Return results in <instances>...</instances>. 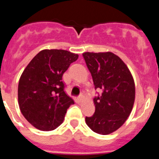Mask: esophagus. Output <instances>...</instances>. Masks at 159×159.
<instances>
[{"instance_id":"obj_1","label":"esophagus","mask_w":159,"mask_h":159,"mask_svg":"<svg viewBox=\"0 0 159 159\" xmlns=\"http://www.w3.org/2000/svg\"><path fill=\"white\" fill-rule=\"evenodd\" d=\"M83 99H84V96H83V95H80V96L78 97V98H77V100H78V102H80L81 101L83 100Z\"/></svg>"}]
</instances>
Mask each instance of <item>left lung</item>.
Listing matches in <instances>:
<instances>
[{"mask_svg": "<svg viewBox=\"0 0 159 159\" xmlns=\"http://www.w3.org/2000/svg\"><path fill=\"white\" fill-rule=\"evenodd\" d=\"M92 74L95 89L102 91L94 98L95 111L86 117L91 130L99 134H109L123 126L134 106L135 87L130 70L116 54L83 53Z\"/></svg>", "mask_w": 159, "mask_h": 159, "instance_id": "8db88e82", "label": "left lung"}]
</instances>
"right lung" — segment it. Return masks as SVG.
<instances>
[{
  "mask_svg": "<svg viewBox=\"0 0 159 159\" xmlns=\"http://www.w3.org/2000/svg\"><path fill=\"white\" fill-rule=\"evenodd\" d=\"M79 55L62 49H44L25 67L18 84V102L28 122L43 131L63 123L74 101L64 92V73Z\"/></svg>",
  "mask_w": 159,
  "mask_h": 159,
  "instance_id": "1",
  "label": "right lung"
}]
</instances>
